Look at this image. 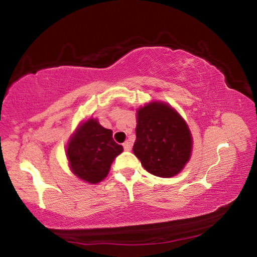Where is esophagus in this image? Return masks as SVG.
Returning a JSON list of instances; mask_svg holds the SVG:
<instances>
[{"mask_svg": "<svg viewBox=\"0 0 257 257\" xmlns=\"http://www.w3.org/2000/svg\"><path fill=\"white\" fill-rule=\"evenodd\" d=\"M123 149H124V151H130V149H132V144H130L129 142H124Z\"/></svg>", "mask_w": 257, "mask_h": 257, "instance_id": "obj_1", "label": "esophagus"}]
</instances>
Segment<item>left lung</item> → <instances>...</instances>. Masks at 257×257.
Masks as SVG:
<instances>
[{
    "instance_id": "1",
    "label": "left lung",
    "mask_w": 257,
    "mask_h": 257,
    "mask_svg": "<svg viewBox=\"0 0 257 257\" xmlns=\"http://www.w3.org/2000/svg\"><path fill=\"white\" fill-rule=\"evenodd\" d=\"M134 154L146 171L169 178L189 160L191 135L184 119L164 103H151L137 111Z\"/></svg>"
}]
</instances>
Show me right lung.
Masks as SVG:
<instances>
[{"label":"right lung","mask_w":257,"mask_h":257,"mask_svg":"<svg viewBox=\"0 0 257 257\" xmlns=\"http://www.w3.org/2000/svg\"><path fill=\"white\" fill-rule=\"evenodd\" d=\"M123 147L112 138V130L89 119L79 125L70 139L67 156L75 175L89 184H96L107 176L110 167Z\"/></svg>","instance_id":"obj_1"}]
</instances>
